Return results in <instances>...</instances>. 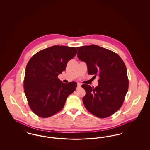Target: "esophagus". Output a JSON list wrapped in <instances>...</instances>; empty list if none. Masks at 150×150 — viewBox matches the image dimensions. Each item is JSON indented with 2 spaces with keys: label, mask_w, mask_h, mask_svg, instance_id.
I'll return each instance as SVG.
<instances>
[{
  "label": "esophagus",
  "mask_w": 150,
  "mask_h": 150,
  "mask_svg": "<svg viewBox=\"0 0 150 150\" xmlns=\"http://www.w3.org/2000/svg\"><path fill=\"white\" fill-rule=\"evenodd\" d=\"M81 84H80V83H78V86H77V89H80V88H81Z\"/></svg>",
  "instance_id": "1"
}]
</instances>
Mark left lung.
Here are the masks:
<instances>
[{"instance_id": "1", "label": "left lung", "mask_w": 150, "mask_h": 150, "mask_svg": "<svg viewBox=\"0 0 150 150\" xmlns=\"http://www.w3.org/2000/svg\"><path fill=\"white\" fill-rule=\"evenodd\" d=\"M78 57L87 65L89 75L100 77L95 88L83 84L86 91L83 102L93 115L106 118L121 107L128 90L125 64L120 57L111 50L96 45L76 47Z\"/></svg>"}]
</instances>
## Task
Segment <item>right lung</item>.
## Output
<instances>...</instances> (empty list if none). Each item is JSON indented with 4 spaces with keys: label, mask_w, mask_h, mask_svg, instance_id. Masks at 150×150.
I'll return each instance as SVG.
<instances>
[{
    "label": "right lung",
    "mask_w": 150,
    "mask_h": 150,
    "mask_svg": "<svg viewBox=\"0 0 150 150\" xmlns=\"http://www.w3.org/2000/svg\"><path fill=\"white\" fill-rule=\"evenodd\" d=\"M77 54L74 47L54 45L40 50L29 60L24 79V91L32 111L46 118L64 107L67 97L76 88L75 81L64 83L58 75Z\"/></svg>",
    "instance_id": "obj_1"
}]
</instances>
